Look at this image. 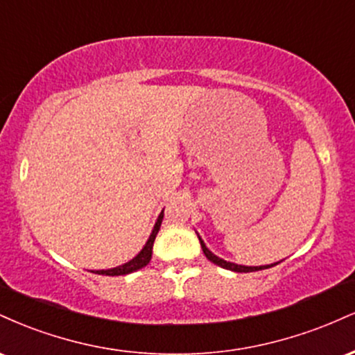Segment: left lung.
Masks as SVG:
<instances>
[{
	"instance_id": "8db88e82",
	"label": "left lung",
	"mask_w": 355,
	"mask_h": 355,
	"mask_svg": "<svg viewBox=\"0 0 355 355\" xmlns=\"http://www.w3.org/2000/svg\"><path fill=\"white\" fill-rule=\"evenodd\" d=\"M198 240H200V245H202V250L203 254H205L207 259L210 260V262H214L215 266L222 267V268H227V270H232V272H257V270H263V268H270L277 266V263L280 262H275V263H270V266H260V267H247V266H237V263H232V262H227V260L220 259L215 254H211V252L207 248L205 243H203V240L200 239V235H198Z\"/></svg>"
}]
</instances>
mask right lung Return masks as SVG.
Instances as JSON below:
<instances>
[{"label":"right lung","instance_id":"add662e5","mask_svg":"<svg viewBox=\"0 0 355 355\" xmlns=\"http://www.w3.org/2000/svg\"><path fill=\"white\" fill-rule=\"evenodd\" d=\"M162 220H164V210H162V214L158 215L157 222H155V227L152 230V234H150L148 240H146L145 247L141 248L140 254L137 257H133L130 262L123 263V266H118L115 268H108V270H93V274H100V275H126V274H132V272H137L140 270V268H144L145 266H148L150 259H152V250H153V242H155V237H157L158 230H160V225H162Z\"/></svg>","mask_w":355,"mask_h":355}]
</instances>
